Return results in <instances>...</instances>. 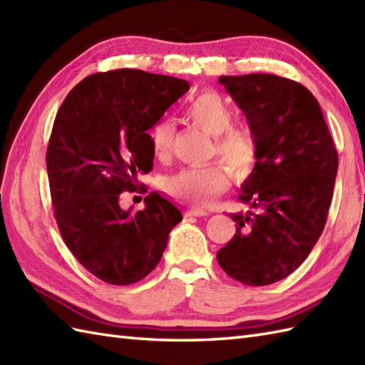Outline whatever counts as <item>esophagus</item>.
<instances>
[{"label": "esophagus", "instance_id": "34e87169", "mask_svg": "<svg viewBox=\"0 0 365 365\" xmlns=\"http://www.w3.org/2000/svg\"><path fill=\"white\" fill-rule=\"evenodd\" d=\"M210 213H208L207 210H202V208H191V210H187L185 212V216H208Z\"/></svg>", "mask_w": 365, "mask_h": 365}]
</instances>
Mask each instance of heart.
<instances>
[{
  "instance_id": "obj_1",
  "label": "heart",
  "mask_w": 365,
  "mask_h": 365,
  "mask_svg": "<svg viewBox=\"0 0 365 365\" xmlns=\"http://www.w3.org/2000/svg\"><path fill=\"white\" fill-rule=\"evenodd\" d=\"M187 115L195 125L215 136L213 152L234 170L237 175L250 174L257 160V144L250 130L232 127L234 110L216 92H202L187 106ZM174 136V123L163 119L150 131V143L155 155H166ZM230 185L229 170L221 165L190 166L166 180V188L192 205L205 207Z\"/></svg>"
}]
</instances>
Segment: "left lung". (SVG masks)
Here are the masks:
<instances>
[{
	"label": "left lung",
	"mask_w": 365,
	"mask_h": 365,
	"mask_svg": "<svg viewBox=\"0 0 365 365\" xmlns=\"http://www.w3.org/2000/svg\"><path fill=\"white\" fill-rule=\"evenodd\" d=\"M250 122L257 160L232 213L237 232L216 254L245 285L292 274L320 238L334 191L339 157L317 98L302 84L269 73L220 76Z\"/></svg>",
	"instance_id": "left-lung-1"
}]
</instances>
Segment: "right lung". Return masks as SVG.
Here are the masks:
<instances>
[{
    "instance_id": "right-lung-1",
    "label": "right lung",
    "mask_w": 365,
    "mask_h": 365,
    "mask_svg": "<svg viewBox=\"0 0 365 365\" xmlns=\"http://www.w3.org/2000/svg\"><path fill=\"white\" fill-rule=\"evenodd\" d=\"M190 91L188 81L136 68L94 73L68 92L53 123L46 170L61 235L89 273L113 285L158 265L182 213L158 192L123 210L120 192L153 166L147 133Z\"/></svg>"
}]
</instances>
